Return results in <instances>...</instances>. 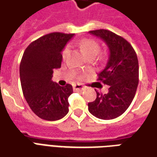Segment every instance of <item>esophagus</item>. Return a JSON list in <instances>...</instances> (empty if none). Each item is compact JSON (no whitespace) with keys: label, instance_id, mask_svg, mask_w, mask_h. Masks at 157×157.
Instances as JSON below:
<instances>
[{"label":"esophagus","instance_id":"34e87169","mask_svg":"<svg viewBox=\"0 0 157 157\" xmlns=\"http://www.w3.org/2000/svg\"><path fill=\"white\" fill-rule=\"evenodd\" d=\"M73 88H74V90H75V91H79V90L85 89V86H83V85H81V84H76V85H74Z\"/></svg>","mask_w":157,"mask_h":157}]
</instances>
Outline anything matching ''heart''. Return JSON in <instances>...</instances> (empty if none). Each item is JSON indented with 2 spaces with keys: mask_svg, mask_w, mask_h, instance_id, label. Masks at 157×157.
I'll return each mask as SVG.
<instances>
[{
  "mask_svg": "<svg viewBox=\"0 0 157 157\" xmlns=\"http://www.w3.org/2000/svg\"><path fill=\"white\" fill-rule=\"evenodd\" d=\"M79 47L81 48L83 53L85 54L86 58H95L96 56L100 52V46L98 43L97 41L92 39H84L82 40L80 43H79ZM71 51V48L70 46H66L63 48V52H62V55L63 58H66Z\"/></svg>",
  "mask_w": 157,
  "mask_h": 157,
  "instance_id": "obj_1",
  "label": "heart"
}]
</instances>
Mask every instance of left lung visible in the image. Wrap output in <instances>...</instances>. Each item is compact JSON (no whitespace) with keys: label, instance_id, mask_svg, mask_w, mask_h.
<instances>
[{"label":"left lung","instance_id":"1","mask_svg":"<svg viewBox=\"0 0 157 157\" xmlns=\"http://www.w3.org/2000/svg\"><path fill=\"white\" fill-rule=\"evenodd\" d=\"M89 33L105 41L109 56L98 78L109 86V92L106 94L96 92L97 98L88 103V110L97 118L110 120L122 115L135 96L139 84V61L132 45L123 37L103 29Z\"/></svg>","mask_w":157,"mask_h":157}]
</instances>
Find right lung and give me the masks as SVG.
<instances>
[{
  "label": "right lung",
  "mask_w": 157,
  "mask_h": 157,
  "mask_svg": "<svg viewBox=\"0 0 157 157\" xmlns=\"http://www.w3.org/2000/svg\"><path fill=\"white\" fill-rule=\"evenodd\" d=\"M74 34L53 32L34 40L22 57L19 74L22 90L28 105L37 117L57 121L69 112L71 84L59 86L52 82L54 69L61 67V52Z\"/></svg>",
  "instance_id": "obj_1"
}]
</instances>
